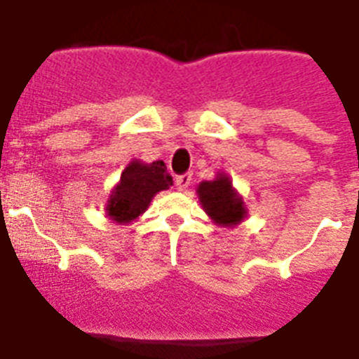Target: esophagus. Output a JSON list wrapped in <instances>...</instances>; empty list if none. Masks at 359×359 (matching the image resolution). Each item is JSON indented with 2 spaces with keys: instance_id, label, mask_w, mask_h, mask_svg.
Segmentation results:
<instances>
[{
  "instance_id": "1",
  "label": "esophagus",
  "mask_w": 359,
  "mask_h": 359,
  "mask_svg": "<svg viewBox=\"0 0 359 359\" xmlns=\"http://www.w3.org/2000/svg\"><path fill=\"white\" fill-rule=\"evenodd\" d=\"M191 174H182V176L176 177V189L177 191H187L189 185H191Z\"/></svg>"
}]
</instances>
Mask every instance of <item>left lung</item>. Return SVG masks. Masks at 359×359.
Segmentation results:
<instances>
[{
	"label": "left lung",
	"instance_id": "left-lung-1",
	"mask_svg": "<svg viewBox=\"0 0 359 359\" xmlns=\"http://www.w3.org/2000/svg\"><path fill=\"white\" fill-rule=\"evenodd\" d=\"M196 194L203 211L220 228H235L248 215L245 200L237 193L226 172H219L211 182L200 183Z\"/></svg>",
	"mask_w": 359,
	"mask_h": 359
}]
</instances>
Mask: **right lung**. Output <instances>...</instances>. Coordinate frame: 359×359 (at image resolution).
Segmentation results:
<instances>
[{
	"label": "right lung",
	"mask_w": 359,
	"mask_h": 359,
	"mask_svg": "<svg viewBox=\"0 0 359 359\" xmlns=\"http://www.w3.org/2000/svg\"><path fill=\"white\" fill-rule=\"evenodd\" d=\"M174 185L163 161L142 163L133 159L126 166L120 182L109 194L105 215L116 224H130L144 213L154 196Z\"/></svg>",
	"instance_id": "obj_1"
}]
</instances>
